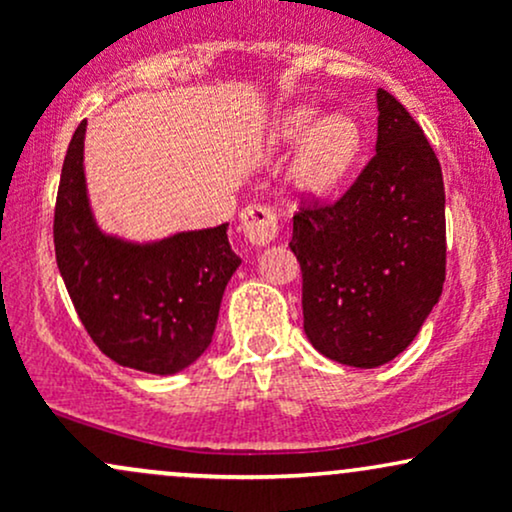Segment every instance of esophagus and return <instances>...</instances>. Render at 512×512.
Instances as JSON below:
<instances>
[{
    "mask_svg": "<svg viewBox=\"0 0 512 512\" xmlns=\"http://www.w3.org/2000/svg\"><path fill=\"white\" fill-rule=\"evenodd\" d=\"M240 231L248 238V243L267 245L279 233V219H276L274 209L264 207V204H250L240 214Z\"/></svg>",
    "mask_w": 512,
    "mask_h": 512,
    "instance_id": "esophagus-1",
    "label": "esophagus"
}]
</instances>
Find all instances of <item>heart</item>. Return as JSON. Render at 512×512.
Listing matches in <instances>:
<instances>
[{
  "label": "heart",
  "mask_w": 512,
  "mask_h": 512,
  "mask_svg": "<svg viewBox=\"0 0 512 512\" xmlns=\"http://www.w3.org/2000/svg\"><path fill=\"white\" fill-rule=\"evenodd\" d=\"M281 144L303 142L293 163V180L308 195H327L354 166L363 134L354 117L330 115L315 108L291 110L276 127Z\"/></svg>",
  "instance_id": "obj_1"
}]
</instances>
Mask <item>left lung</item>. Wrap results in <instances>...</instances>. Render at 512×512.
Here are the masks:
<instances>
[{
	"instance_id": "1",
	"label": "left lung",
	"mask_w": 512,
	"mask_h": 512,
	"mask_svg": "<svg viewBox=\"0 0 512 512\" xmlns=\"http://www.w3.org/2000/svg\"><path fill=\"white\" fill-rule=\"evenodd\" d=\"M378 142L332 204H301L289 248L301 262L303 330L354 368L414 342L445 281V187L424 129L378 88Z\"/></svg>"
}]
</instances>
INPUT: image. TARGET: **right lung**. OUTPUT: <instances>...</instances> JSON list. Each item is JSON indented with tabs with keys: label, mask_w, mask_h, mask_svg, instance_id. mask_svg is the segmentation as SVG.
Here are the masks:
<instances>
[{
	"label": "right lung",
	"mask_w": 512,
	"mask_h": 512,
	"mask_svg": "<svg viewBox=\"0 0 512 512\" xmlns=\"http://www.w3.org/2000/svg\"><path fill=\"white\" fill-rule=\"evenodd\" d=\"M84 137L86 120L64 156L52 226L64 286L105 356L144 373H180L211 344L223 291L240 264L228 223L156 243L108 236L88 204Z\"/></svg>",
	"instance_id": "1"
}]
</instances>
